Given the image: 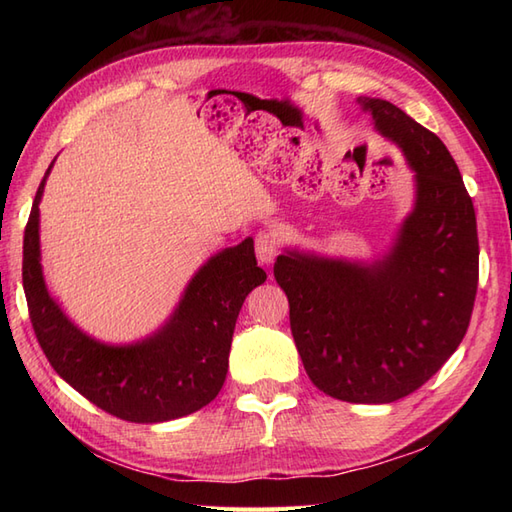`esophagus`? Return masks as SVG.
<instances>
[{"label":"esophagus","mask_w":512,"mask_h":512,"mask_svg":"<svg viewBox=\"0 0 512 512\" xmlns=\"http://www.w3.org/2000/svg\"><path fill=\"white\" fill-rule=\"evenodd\" d=\"M279 253V244L277 237L268 231H259L255 235V255L259 259V264H273V259Z\"/></svg>","instance_id":"1"}]
</instances>
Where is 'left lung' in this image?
I'll list each match as a JSON object with an SVG mask.
<instances>
[{"label":"left lung","instance_id":"1","mask_svg":"<svg viewBox=\"0 0 512 512\" xmlns=\"http://www.w3.org/2000/svg\"><path fill=\"white\" fill-rule=\"evenodd\" d=\"M416 173V202L394 246L372 264L286 250L275 279L310 380L345 402L383 405L413 394L469 328L480 244L471 195L449 149L383 99H358Z\"/></svg>","mask_w":512,"mask_h":512}]
</instances>
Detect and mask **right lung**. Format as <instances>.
Here are the masks:
<instances>
[{
	"label": "right lung",
	"instance_id": "right-lung-1",
	"mask_svg": "<svg viewBox=\"0 0 512 512\" xmlns=\"http://www.w3.org/2000/svg\"><path fill=\"white\" fill-rule=\"evenodd\" d=\"M50 169L26 224L21 277L32 328L54 372L96 407L127 422L176 420L209 405L226 380L242 303L266 281L253 237L213 255L160 330L132 345L101 343L65 317L43 279L39 202Z\"/></svg>",
	"mask_w": 512,
	"mask_h": 512
}]
</instances>
